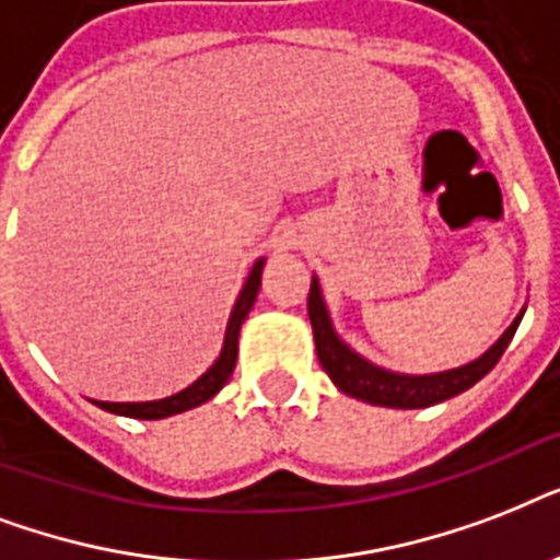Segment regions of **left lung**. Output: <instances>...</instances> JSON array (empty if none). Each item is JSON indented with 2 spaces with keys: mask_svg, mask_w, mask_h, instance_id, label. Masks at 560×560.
<instances>
[{
  "mask_svg": "<svg viewBox=\"0 0 560 560\" xmlns=\"http://www.w3.org/2000/svg\"><path fill=\"white\" fill-rule=\"evenodd\" d=\"M523 314H526V307L514 316V323L505 328L503 337L486 354H479L477 360H470L465 366L430 374H404L377 366V363L366 360L360 351H354L349 342L342 340L337 328H334L331 311H328L323 284H319L316 276L311 279V293H307V316H311V328H314L316 358H319V366L325 369V374L331 377L337 389L351 395V398L366 400L372 407L392 409L433 407V404H442V400L470 389L474 383L482 381L497 366V360L503 358V351L509 349Z\"/></svg>",
  "mask_w": 560,
  "mask_h": 560,
  "instance_id": "obj_1",
  "label": "left lung"
}]
</instances>
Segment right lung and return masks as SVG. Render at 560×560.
Segmentation results:
<instances>
[{
    "mask_svg": "<svg viewBox=\"0 0 560 560\" xmlns=\"http://www.w3.org/2000/svg\"><path fill=\"white\" fill-rule=\"evenodd\" d=\"M264 264H267V258H258V261L253 264V270H249V276H246L244 281V288H241V293H237L235 307H232V314H229L226 334H223V349H220L218 360H214V363H211V366L206 369L197 381L188 383L186 389H179L177 395H168V398H160V400H92V404L101 409H107V412H113V416L156 421V418L179 416V412L200 407V404L214 398V395L226 386L232 372H235L237 337H241V325H244V319L249 316V311H253L258 288H261Z\"/></svg>",
    "mask_w": 560,
    "mask_h": 560,
    "instance_id": "obj_1",
    "label": "right lung"
}]
</instances>
